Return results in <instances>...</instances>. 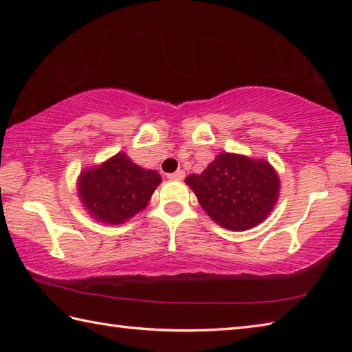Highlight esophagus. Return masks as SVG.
<instances>
[{"mask_svg":"<svg viewBox=\"0 0 352 352\" xmlns=\"http://www.w3.org/2000/svg\"><path fill=\"white\" fill-rule=\"evenodd\" d=\"M168 178H169V180H183L184 172L178 169L175 172H172V174H168Z\"/></svg>","mask_w":352,"mask_h":352,"instance_id":"34e87169","label":"esophagus"}]
</instances>
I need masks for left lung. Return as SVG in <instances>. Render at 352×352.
<instances>
[{
  "instance_id": "1",
  "label": "left lung",
  "mask_w": 352,
  "mask_h": 352,
  "mask_svg": "<svg viewBox=\"0 0 352 352\" xmlns=\"http://www.w3.org/2000/svg\"><path fill=\"white\" fill-rule=\"evenodd\" d=\"M186 184L218 226L245 231L263 222L280 195V178L266 160L221 153L203 174H192Z\"/></svg>"
}]
</instances>
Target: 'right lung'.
Wrapping results in <instances>:
<instances>
[{"label":"right lung","mask_w":352,"mask_h":352,"mask_svg":"<svg viewBox=\"0 0 352 352\" xmlns=\"http://www.w3.org/2000/svg\"><path fill=\"white\" fill-rule=\"evenodd\" d=\"M160 183L159 172L140 168L125 153H118L81 172L77 189L94 219L118 226L144 210Z\"/></svg>","instance_id":"1"}]
</instances>
